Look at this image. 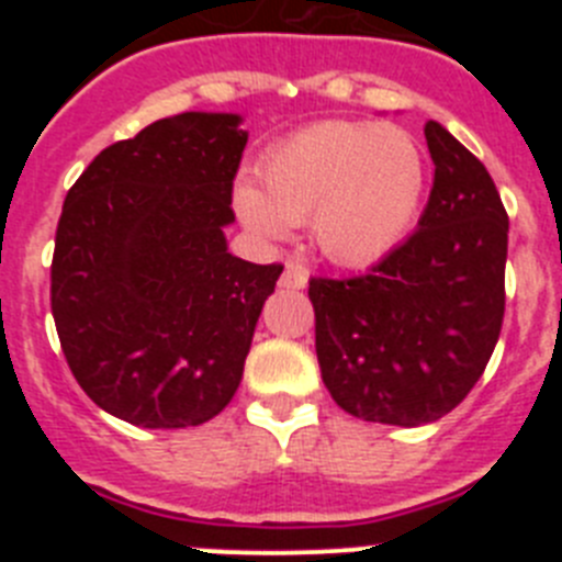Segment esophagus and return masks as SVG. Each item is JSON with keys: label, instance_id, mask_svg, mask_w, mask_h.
Segmentation results:
<instances>
[{"label": "esophagus", "instance_id": "obj_1", "mask_svg": "<svg viewBox=\"0 0 562 562\" xmlns=\"http://www.w3.org/2000/svg\"><path fill=\"white\" fill-rule=\"evenodd\" d=\"M306 281H310V278H306V272L301 270V267H286V270L281 272V281H278V284L284 286V290H304Z\"/></svg>", "mask_w": 562, "mask_h": 562}]
</instances>
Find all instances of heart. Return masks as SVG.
I'll return each mask as SVG.
<instances>
[{"label":"heart","instance_id":"heart-1","mask_svg":"<svg viewBox=\"0 0 562 562\" xmlns=\"http://www.w3.org/2000/svg\"><path fill=\"white\" fill-rule=\"evenodd\" d=\"M238 186L236 211L258 238L278 241L310 225L335 265H369L400 245L419 213L428 166L416 137L394 123L326 121L292 134Z\"/></svg>","mask_w":562,"mask_h":562}]
</instances>
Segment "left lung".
<instances>
[{
    "label": "left lung",
    "mask_w": 562,
    "mask_h": 562,
    "mask_svg": "<svg viewBox=\"0 0 562 562\" xmlns=\"http://www.w3.org/2000/svg\"><path fill=\"white\" fill-rule=\"evenodd\" d=\"M434 188L419 227L355 278H312L315 351L346 414L416 428L459 405L504 324L509 216L475 154L425 123Z\"/></svg>",
    "instance_id": "obj_1"
}]
</instances>
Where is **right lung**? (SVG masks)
Instances as JSON below:
<instances>
[{"label":"right lung","mask_w":562,"mask_h":562,"mask_svg":"<svg viewBox=\"0 0 562 562\" xmlns=\"http://www.w3.org/2000/svg\"><path fill=\"white\" fill-rule=\"evenodd\" d=\"M238 123L162 117L103 148L64 200L49 267L61 351L98 408L140 428L225 411L284 270L227 252Z\"/></svg>","instance_id":"1"}]
</instances>
